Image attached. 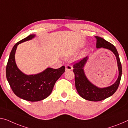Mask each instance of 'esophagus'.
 <instances>
[{
  "mask_svg": "<svg viewBox=\"0 0 128 128\" xmlns=\"http://www.w3.org/2000/svg\"><path fill=\"white\" fill-rule=\"evenodd\" d=\"M73 68L72 66L70 64H66V70H71Z\"/></svg>",
  "mask_w": 128,
  "mask_h": 128,
  "instance_id": "esophagus-1",
  "label": "esophagus"
}]
</instances>
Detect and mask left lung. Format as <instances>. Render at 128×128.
<instances>
[{
    "instance_id": "obj_1",
    "label": "left lung",
    "mask_w": 128,
    "mask_h": 128,
    "mask_svg": "<svg viewBox=\"0 0 128 128\" xmlns=\"http://www.w3.org/2000/svg\"><path fill=\"white\" fill-rule=\"evenodd\" d=\"M96 48H104L109 49L115 54L117 58L119 75L117 81L113 85L106 88H100L92 84L87 79L83 70V67L87 60V57L76 62L74 65L73 72L75 74V87L78 94L85 100L97 102L108 98L117 91L119 86L122 75V66L120 62L119 54L116 47L102 38L96 36Z\"/></svg>"
}]
</instances>
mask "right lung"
Listing matches in <instances>:
<instances>
[{"instance_id": "obj_1", "label": "right lung", "mask_w": 128, "mask_h": 128, "mask_svg": "<svg viewBox=\"0 0 128 128\" xmlns=\"http://www.w3.org/2000/svg\"><path fill=\"white\" fill-rule=\"evenodd\" d=\"M34 34L29 35L18 42L11 51L6 66V78L14 94L23 100L37 102L47 98L52 92L55 83L65 72V66L58 69L48 68L37 75H26L17 67L15 53L20 44L31 40Z\"/></svg>"}]
</instances>
